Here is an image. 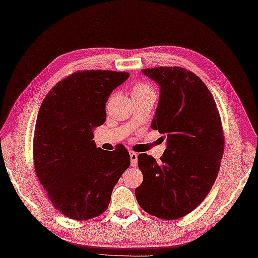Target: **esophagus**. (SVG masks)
Returning <instances> with one entry per match:
<instances>
[{
  "mask_svg": "<svg viewBox=\"0 0 258 258\" xmlns=\"http://www.w3.org/2000/svg\"><path fill=\"white\" fill-rule=\"evenodd\" d=\"M129 155H130V160H131V165L136 167L137 163H138V154L136 152H134V151H130Z\"/></svg>",
  "mask_w": 258,
  "mask_h": 258,
  "instance_id": "esophagus-1",
  "label": "esophagus"
}]
</instances>
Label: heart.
Listing matches in <instances>:
<instances>
[{
	"mask_svg": "<svg viewBox=\"0 0 258 258\" xmlns=\"http://www.w3.org/2000/svg\"><path fill=\"white\" fill-rule=\"evenodd\" d=\"M149 93H154L153 87L147 83H143V82H138V83L134 85L133 90H131V95H133L134 98L143 96Z\"/></svg>",
	"mask_w": 258,
	"mask_h": 258,
	"instance_id": "1",
	"label": "heart"
}]
</instances>
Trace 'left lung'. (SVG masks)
Masks as SVG:
<instances>
[{"mask_svg": "<svg viewBox=\"0 0 258 258\" xmlns=\"http://www.w3.org/2000/svg\"><path fill=\"white\" fill-rule=\"evenodd\" d=\"M142 72L161 87L151 128L167 137V147L160 163L138 155L143 181L136 198L151 216L179 219L196 209L215 184L224 151L221 118L208 87L191 71L158 67Z\"/></svg>", "mask_w": 258, "mask_h": 258, "instance_id": "obj_1", "label": "left lung"}]
</instances>
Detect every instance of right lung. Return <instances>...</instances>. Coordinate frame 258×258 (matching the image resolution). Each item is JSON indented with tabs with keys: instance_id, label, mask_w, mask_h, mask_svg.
Listing matches in <instances>:
<instances>
[{
	"instance_id": "right-lung-1",
	"label": "right lung",
	"mask_w": 258,
	"mask_h": 258,
	"mask_svg": "<svg viewBox=\"0 0 258 258\" xmlns=\"http://www.w3.org/2000/svg\"><path fill=\"white\" fill-rule=\"evenodd\" d=\"M128 72L84 70L58 82L40 106L33 142L35 171L54 208L90 220L108 208L112 189L130 166L122 144L96 148L93 130L106 120V102Z\"/></svg>"
}]
</instances>
